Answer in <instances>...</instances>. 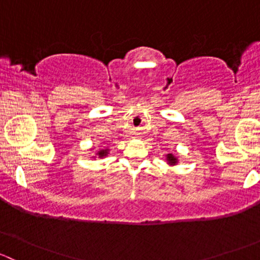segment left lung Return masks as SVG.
<instances>
[{"label": "left lung", "mask_w": 260, "mask_h": 260, "mask_svg": "<svg viewBox=\"0 0 260 260\" xmlns=\"http://www.w3.org/2000/svg\"><path fill=\"white\" fill-rule=\"evenodd\" d=\"M167 161H169V164L175 165L177 162V159H176V157L174 156V154H167Z\"/></svg>", "instance_id": "1"}]
</instances>
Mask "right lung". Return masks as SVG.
Here are the masks:
<instances>
[{
	"instance_id": "add662e5",
	"label": "right lung",
	"mask_w": 260,
	"mask_h": 260,
	"mask_svg": "<svg viewBox=\"0 0 260 260\" xmlns=\"http://www.w3.org/2000/svg\"><path fill=\"white\" fill-rule=\"evenodd\" d=\"M107 153H108V149H102V151H99V152H98L99 157H104V156H107Z\"/></svg>"
}]
</instances>
